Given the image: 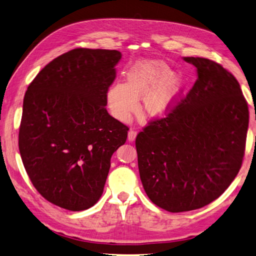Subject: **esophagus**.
I'll return each mask as SVG.
<instances>
[{
	"instance_id": "esophagus-1",
	"label": "esophagus",
	"mask_w": 256,
	"mask_h": 256,
	"mask_svg": "<svg viewBox=\"0 0 256 256\" xmlns=\"http://www.w3.org/2000/svg\"><path fill=\"white\" fill-rule=\"evenodd\" d=\"M137 136V132L134 128H130L128 132V141H134Z\"/></svg>"
}]
</instances>
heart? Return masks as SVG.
Returning a JSON list of instances; mask_svg holds the SVG:
<instances>
[{
    "mask_svg": "<svg viewBox=\"0 0 256 256\" xmlns=\"http://www.w3.org/2000/svg\"><path fill=\"white\" fill-rule=\"evenodd\" d=\"M182 80L160 60L137 64L128 72L126 82H117L106 95L110 112L119 121H128L135 112L138 100L143 99V110L152 117L168 114L182 93Z\"/></svg>",
    "mask_w": 256,
    "mask_h": 256,
    "instance_id": "b5f03b06",
    "label": "heart"
}]
</instances>
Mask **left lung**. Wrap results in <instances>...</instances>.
Instances as JSON below:
<instances>
[{"label":"left lung","mask_w":256,"mask_h":256,"mask_svg":"<svg viewBox=\"0 0 256 256\" xmlns=\"http://www.w3.org/2000/svg\"><path fill=\"white\" fill-rule=\"evenodd\" d=\"M198 72L192 90L136 138L140 179L148 196L170 212L202 208L238 174L249 124L236 78L203 58H184Z\"/></svg>","instance_id":"obj_1"}]
</instances>
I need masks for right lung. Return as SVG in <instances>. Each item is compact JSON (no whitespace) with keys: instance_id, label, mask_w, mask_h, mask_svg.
Instances as JSON below:
<instances>
[{"instance_id":"right-lung-1","label":"right lung","mask_w":256,"mask_h":256,"mask_svg":"<svg viewBox=\"0 0 256 256\" xmlns=\"http://www.w3.org/2000/svg\"><path fill=\"white\" fill-rule=\"evenodd\" d=\"M120 58L117 50L76 48L50 62L27 88L20 154L36 190L58 207H92L110 157L126 141L128 128L106 108Z\"/></svg>"}]
</instances>
